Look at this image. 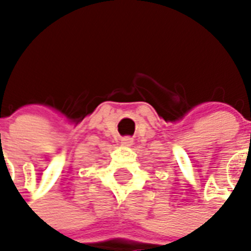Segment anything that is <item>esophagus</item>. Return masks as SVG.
I'll list each match as a JSON object with an SVG mask.
<instances>
[{
	"mask_svg": "<svg viewBox=\"0 0 251 251\" xmlns=\"http://www.w3.org/2000/svg\"><path fill=\"white\" fill-rule=\"evenodd\" d=\"M121 146H125V147H130V146H133V138H130V137L122 138Z\"/></svg>",
	"mask_w": 251,
	"mask_h": 251,
	"instance_id": "1",
	"label": "esophagus"
}]
</instances>
